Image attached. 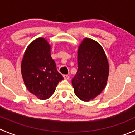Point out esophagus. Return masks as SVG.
I'll return each mask as SVG.
<instances>
[{
  "label": "esophagus",
  "instance_id": "esophagus-1",
  "mask_svg": "<svg viewBox=\"0 0 135 135\" xmlns=\"http://www.w3.org/2000/svg\"><path fill=\"white\" fill-rule=\"evenodd\" d=\"M63 78L65 80H69V78H70V77H69V75H66V74H65V75H63Z\"/></svg>",
  "mask_w": 135,
  "mask_h": 135
}]
</instances>
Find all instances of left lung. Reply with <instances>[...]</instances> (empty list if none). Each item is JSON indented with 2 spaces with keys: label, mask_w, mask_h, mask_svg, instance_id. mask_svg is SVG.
<instances>
[{
  "label": "left lung",
  "mask_w": 135,
  "mask_h": 135,
  "mask_svg": "<svg viewBox=\"0 0 135 135\" xmlns=\"http://www.w3.org/2000/svg\"><path fill=\"white\" fill-rule=\"evenodd\" d=\"M109 64L101 45L85 38L78 49V71L72 80L75 95L83 101L93 100L105 88Z\"/></svg>",
  "instance_id": "left-lung-1"
}]
</instances>
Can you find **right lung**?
<instances>
[{
  "instance_id": "obj_1",
  "label": "right lung",
  "mask_w": 135,
  "mask_h": 135,
  "mask_svg": "<svg viewBox=\"0 0 135 135\" xmlns=\"http://www.w3.org/2000/svg\"><path fill=\"white\" fill-rule=\"evenodd\" d=\"M21 71L27 89L40 100L49 99L63 77L57 70L51 56V46L40 37L27 46L21 61Z\"/></svg>"
}]
</instances>
